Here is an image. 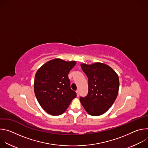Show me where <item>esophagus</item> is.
Segmentation results:
<instances>
[{
  "label": "esophagus",
  "mask_w": 148,
  "mask_h": 148,
  "mask_svg": "<svg viewBox=\"0 0 148 148\" xmlns=\"http://www.w3.org/2000/svg\"><path fill=\"white\" fill-rule=\"evenodd\" d=\"M76 92H77V97H78V96H79V91H78V90H77V91H76Z\"/></svg>",
  "instance_id": "esophagus-1"
}]
</instances>
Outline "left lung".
Wrapping results in <instances>:
<instances>
[{
	"label": "left lung",
	"mask_w": 148,
	"mask_h": 148,
	"mask_svg": "<svg viewBox=\"0 0 148 148\" xmlns=\"http://www.w3.org/2000/svg\"><path fill=\"white\" fill-rule=\"evenodd\" d=\"M81 67L88 79V92L85 97H80L81 103L90 115H101L111 107L116 99L119 86L118 76L103 63L81 64Z\"/></svg>",
	"instance_id": "8db88e82"
}]
</instances>
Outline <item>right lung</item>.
Listing matches in <instances>:
<instances>
[{
    "label": "right lung",
    "mask_w": 148,
    "mask_h": 148,
    "mask_svg": "<svg viewBox=\"0 0 148 148\" xmlns=\"http://www.w3.org/2000/svg\"><path fill=\"white\" fill-rule=\"evenodd\" d=\"M75 64V61L56 58L47 62L37 71L34 84L35 95L48 114L56 116L64 113L76 97L68 76Z\"/></svg>",
    "instance_id": "add662e5"
}]
</instances>
